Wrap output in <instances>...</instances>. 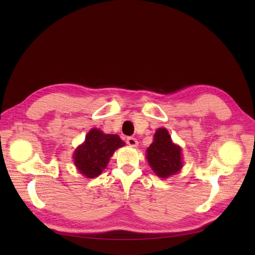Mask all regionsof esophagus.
<instances>
[{
    "mask_svg": "<svg viewBox=\"0 0 255 255\" xmlns=\"http://www.w3.org/2000/svg\"><path fill=\"white\" fill-rule=\"evenodd\" d=\"M127 143L130 146H137L138 145V141H137L136 138H134V137H128L127 138Z\"/></svg>",
    "mask_w": 255,
    "mask_h": 255,
    "instance_id": "esophagus-1",
    "label": "esophagus"
}]
</instances>
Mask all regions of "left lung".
<instances>
[{
  "instance_id": "left-lung-1",
  "label": "left lung",
  "mask_w": 255,
  "mask_h": 255,
  "mask_svg": "<svg viewBox=\"0 0 255 255\" xmlns=\"http://www.w3.org/2000/svg\"><path fill=\"white\" fill-rule=\"evenodd\" d=\"M146 159L152 170L164 179L181 170L183 166L181 148L171 141L166 128H158L154 134V141L146 149Z\"/></svg>"
}]
</instances>
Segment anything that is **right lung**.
Instances as JSON below:
<instances>
[{
  "label": "right lung",
  "instance_id": "obj_1",
  "mask_svg": "<svg viewBox=\"0 0 255 255\" xmlns=\"http://www.w3.org/2000/svg\"><path fill=\"white\" fill-rule=\"evenodd\" d=\"M125 144L118 135L92 128L74 152V164L82 174L92 179L101 174L114 152Z\"/></svg>",
  "mask_w": 255,
  "mask_h": 255
}]
</instances>
